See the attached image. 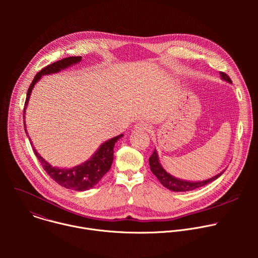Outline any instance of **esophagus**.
<instances>
[{"label":"esophagus","mask_w":258,"mask_h":258,"mask_svg":"<svg viewBox=\"0 0 258 258\" xmlns=\"http://www.w3.org/2000/svg\"><path fill=\"white\" fill-rule=\"evenodd\" d=\"M135 127L137 130H140V131H150L152 128V125L149 123V122H146V121H142V122H139L135 125Z\"/></svg>","instance_id":"34e87169"}]
</instances>
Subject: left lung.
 <instances>
[{
  "mask_svg": "<svg viewBox=\"0 0 258 258\" xmlns=\"http://www.w3.org/2000/svg\"><path fill=\"white\" fill-rule=\"evenodd\" d=\"M220 77H222L223 80L227 81L228 83H232V80L230 79V77L227 75L225 72H220L219 73ZM149 164H150V169L153 172V174L158 178V180L162 183V185L173 191V192H186V191H192L194 189L203 187L207 183L215 180L217 177H219L224 173V171H222L220 173L216 174L215 176L203 180V181H187V180H182V179H178L175 178L174 176L170 175L169 173H167L163 167L161 166V164L159 163V159H158V155L156 153V150L154 149L152 155L149 158Z\"/></svg>",
  "mask_w": 258,
  "mask_h": 258,
  "instance_id": "1",
  "label": "left lung"
}]
</instances>
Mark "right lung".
Listing matches in <instances>:
<instances>
[{
  "mask_svg": "<svg viewBox=\"0 0 258 258\" xmlns=\"http://www.w3.org/2000/svg\"><path fill=\"white\" fill-rule=\"evenodd\" d=\"M82 60V56H76V57H68L63 58L59 61H56L50 65H47L42 70H40L36 76L34 77L33 81L31 82L27 94L26 99L24 103V110H23V119L25 115V108L27 107V103L30 97V93L32 88L34 87L35 83L39 82L42 78V76L45 75H51V73H55L60 71L61 69H64L72 64H76ZM24 126H25V120H23ZM26 131V130H25ZM27 134V133H26ZM122 135H119L111 140L106 141L101 145L98 151L93 155V157L88 160L87 162L76 166L70 169L66 168H59V167H53L50 165L38 152L34 149L32 146V150L35 156L38 157L39 161L41 162L44 170L50 175L52 179H54L60 186L75 190V191H86L94 186L100 181V179L109 171L110 167H111L112 161H113V148L114 145L117 142L119 138H121ZM31 144V143H30ZM32 145V144H31Z\"/></svg>",
  "mask_w": 258,
  "mask_h": 258,
  "instance_id": "obj_1",
  "label": "right lung"
}]
</instances>
